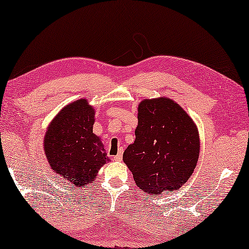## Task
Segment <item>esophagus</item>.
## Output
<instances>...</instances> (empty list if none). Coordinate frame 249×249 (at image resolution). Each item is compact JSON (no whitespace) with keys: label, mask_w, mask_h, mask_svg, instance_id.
<instances>
[{"label":"esophagus","mask_w":249,"mask_h":249,"mask_svg":"<svg viewBox=\"0 0 249 249\" xmlns=\"http://www.w3.org/2000/svg\"><path fill=\"white\" fill-rule=\"evenodd\" d=\"M122 154H124V149H119V152H118L117 154V156H114L113 157V160L114 161H121V159H122Z\"/></svg>","instance_id":"obj_1"}]
</instances>
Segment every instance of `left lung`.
<instances>
[{
  "mask_svg": "<svg viewBox=\"0 0 249 249\" xmlns=\"http://www.w3.org/2000/svg\"><path fill=\"white\" fill-rule=\"evenodd\" d=\"M135 135L124 162L136 185L151 196L180 188L196 168L200 148L196 124L185 110L168 98L144 99Z\"/></svg>",
  "mask_w": 249,
  "mask_h": 249,
  "instance_id": "obj_1",
  "label": "left lung"
}]
</instances>
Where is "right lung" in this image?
I'll return each mask as SVG.
<instances>
[{
	"label": "right lung",
	"mask_w": 249,
	"mask_h": 249,
	"mask_svg": "<svg viewBox=\"0 0 249 249\" xmlns=\"http://www.w3.org/2000/svg\"><path fill=\"white\" fill-rule=\"evenodd\" d=\"M94 110L86 99L64 107L49 124L44 152L50 167L75 187L93 182L107 161L100 138L93 133Z\"/></svg>",
	"instance_id": "add662e5"
}]
</instances>
